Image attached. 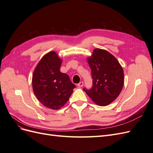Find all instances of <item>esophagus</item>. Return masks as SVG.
Listing matches in <instances>:
<instances>
[{"instance_id": "obj_1", "label": "esophagus", "mask_w": 153, "mask_h": 153, "mask_svg": "<svg viewBox=\"0 0 153 153\" xmlns=\"http://www.w3.org/2000/svg\"><path fill=\"white\" fill-rule=\"evenodd\" d=\"M83 85H84V82H80L79 83V84H78L77 85H78V87H82Z\"/></svg>"}]
</instances>
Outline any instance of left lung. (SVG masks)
Returning <instances> with one entry per match:
<instances>
[{"mask_svg": "<svg viewBox=\"0 0 153 153\" xmlns=\"http://www.w3.org/2000/svg\"><path fill=\"white\" fill-rule=\"evenodd\" d=\"M87 62L91 69L93 80L90 90L84 91L99 106H107L121 93L124 82L122 66L108 51L95 48Z\"/></svg>", "mask_w": 153, "mask_h": 153, "instance_id": "left-lung-1", "label": "left lung"}]
</instances>
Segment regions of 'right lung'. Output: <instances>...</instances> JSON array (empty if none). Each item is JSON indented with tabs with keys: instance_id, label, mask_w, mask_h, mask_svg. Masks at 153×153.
<instances>
[{
	"instance_id": "1",
	"label": "right lung",
	"mask_w": 153,
	"mask_h": 153,
	"mask_svg": "<svg viewBox=\"0 0 153 153\" xmlns=\"http://www.w3.org/2000/svg\"><path fill=\"white\" fill-rule=\"evenodd\" d=\"M62 59L52 51L37 64L32 79L37 99L46 107L58 110L65 105L75 88L67 74L60 71Z\"/></svg>"
}]
</instances>
